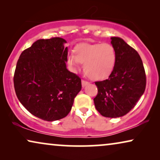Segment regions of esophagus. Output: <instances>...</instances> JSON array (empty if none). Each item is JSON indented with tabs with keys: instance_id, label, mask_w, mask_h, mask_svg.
I'll return each instance as SVG.
<instances>
[{
	"instance_id": "1",
	"label": "esophagus",
	"mask_w": 160,
	"mask_h": 160,
	"mask_svg": "<svg viewBox=\"0 0 160 160\" xmlns=\"http://www.w3.org/2000/svg\"><path fill=\"white\" fill-rule=\"evenodd\" d=\"M89 84V82H87V81H84V80H82V87H86L87 85Z\"/></svg>"
}]
</instances>
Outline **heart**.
I'll list each match as a JSON object with an SVG mask.
<instances>
[{"mask_svg":"<svg viewBox=\"0 0 160 160\" xmlns=\"http://www.w3.org/2000/svg\"><path fill=\"white\" fill-rule=\"evenodd\" d=\"M68 64L73 71L84 64V71L93 80H102L112 73L117 62V53L110 43H84L75 49V54H69Z\"/></svg>","mask_w":160,"mask_h":160,"instance_id":"1","label":"heart"}]
</instances>
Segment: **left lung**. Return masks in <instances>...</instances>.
<instances>
[{"mask_svg": "<svg viewBox=\"0 0 160 160\" xmlns=\"http://www.w3.org/2000/svg\"><path fill=\"white\" fill-rule=\"evenodd\" d=\"M117 62L108 79L96 82L98 95L95 108L102 116L117 118L134 108L146 89L145 70L141 57L119 37H111Z\"/></svg>", "mask_w": 160, "mask_h": 160, "instance_id": "8db88e82", "label": "left lung"}]
</instances>
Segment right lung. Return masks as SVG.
<instances>
[{"label": "right lung", "instance_id": "1", "mask_svg": "<svg viewBox=\"0 0 160 160\" xmlns=\"http://www.w3.org/2000/svg\"><path fill=\"white\" fill-rule=\"evenodd\" d=\"M67 41L62 38L39 39L24 50L14 76L19 102L35 117L48 122L68 114L82 81L66 67Z\"/></svg>", "mask_w": 160, "mask_h": 160}]
</instances>
